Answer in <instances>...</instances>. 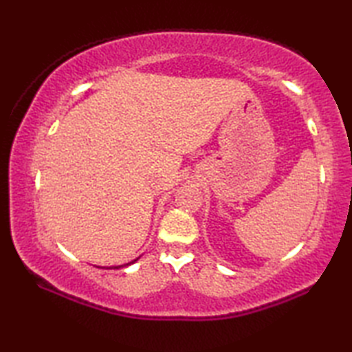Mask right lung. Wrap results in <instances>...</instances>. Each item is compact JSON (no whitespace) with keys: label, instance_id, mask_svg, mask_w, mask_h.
I'll return each mask as SVG.
<instances>
[{"label":"right lung","instance_id":"obj_1","mask_svg":"<svg viewBox=\"0 0 352 352\" xmlns=\"http://www.w3.org/2000/svg\"><path fill=\"white\" fill-rule=\"evenodd\" d=\"M134 261H136V260H134ZM134 261H131V263H134ZM131 263H126V265H121V266H116L115 269H118V267H124V266H129V265H131Z\"/></svg>","mask_w":352,"mask_h":352}]
</instances>
